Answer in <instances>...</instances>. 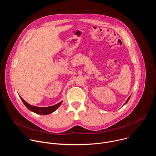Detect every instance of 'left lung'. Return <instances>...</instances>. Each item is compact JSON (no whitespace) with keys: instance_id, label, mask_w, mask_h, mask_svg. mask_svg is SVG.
<instances>
[{"instance_id":"obj_1","label":"left lung","mask_w":156,"mask_h":156,"mask_svg":"<svg viewBox=\"0 0 156 156\" xmlns=\"http://www.w3.org/2000/svg\"><path fill=\"white\" fill-rule=\"evenodd\" d=\"M130 97H131V96H129V98H128V99H127V100H126V102H125V104H124V105H125V104H126V103H127V102H128V101H129V98H130Z\"/></svg>"}]
</instances>
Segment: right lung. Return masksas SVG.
Returning a JSON list of instances; mask_svg holds the SVG:
<instances>
[{
	"instance_id": "right-lung-1",
	"label": "right lung",
	"mask_w": 156,
	"mask_h": 156,
	"mask_svg": "<svg viewBox=\"0 0 156 156\" xmlns=\"http://www.w3.org/2000/svg\"><path fill=\"white\" fill-rule=\"evenodd\" d=\"M20 98L21 99V101H23L25 105L30 111H31V112H33L36 114H40V115H48V114H51V113L54 112V111L56 110V109L61 105V104L62 102V101H61V102H58V104H57L55 105L49 106V107H36V106L30 105L28 103H27L25 100L22 99L20 96Z\"/></svg>"
}]
</instances>
